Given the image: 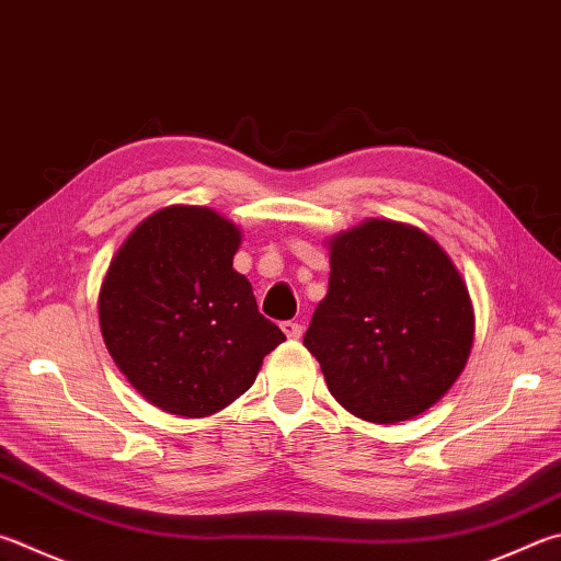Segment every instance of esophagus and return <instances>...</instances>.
Wrapping results in <instances>:
<instances>
[{
  "label": "esophagus",
  "instance_id": "esophagus-1",
  "mask_svg": "<svg viewBox=\"0 0 561 561\" xmlns=\"http://www.w3.org/2000/svg\"><path fill=\"white\" fill-rule=\"evenodd\" d=\"M282 331H284V335H287V339H291V341L301 339V333H304L301 323H297V321H284V323H282Z\"/></svg>",
  "mask_w": 561,
  "mask_h": 561
}]
</instances>
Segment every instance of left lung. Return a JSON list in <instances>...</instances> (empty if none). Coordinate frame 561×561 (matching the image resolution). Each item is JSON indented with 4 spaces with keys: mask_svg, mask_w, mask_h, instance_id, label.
<instances>
[{
    "mask_svg": "<svg viewBox=\"0 0 561 561\" xmlns=\"http://www.w3.org/2000/svg\"><path fill=\"white\" fill-rule=\"evenodd\" d=\"M329 291L304 345L335 402L394 424L436 404L463 373L476 313L461 272L424 230L368 218L329 238Z\"/></svg>",
    "mask_w": 561,
    "mask_h": 561,
    "instance_id": "1",
    "label": "left lung"
}]
</instances>
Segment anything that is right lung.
<instances>
[{
    "instance_id": "right-lung-1",
    "label": "right lung",
    "mask_w": 561,
    "mask_h": 561,
    "mask_svg": "<svg viewBox=\"0 0 561 561\" xmlns=\"http://www.w3.org/2000/svg\"><path fill=\"white\" fill-rule=\"evenodd\" d=\"M240 242L242 230L213 208L167 206L110 262L100 331L122 375L159 410L188 420L220 412L287 341L232 270Z\"/></svg>"
}]
</instances>
